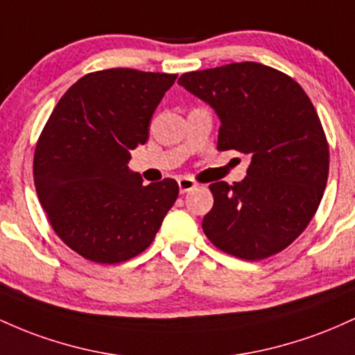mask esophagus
I'll use <instances>...</instances> for the list:
<instances>
[{"label":"esophagus","mask_w":355,"mask_h":355,"mask_svg":"<svg viewBox=\"0 0 355 355\" xmlns=\"http://www.w3.org/2000/svg\"><path fill=\"white\" fill-rule=\"evenodd\" d=\"M178 184H179V191H181V193L184 194V193H188V191L196 188L198 182L194 181V179H191V178H179L178 179Z\"/></svg>","instance_id":"34e87169"}]
</instances>
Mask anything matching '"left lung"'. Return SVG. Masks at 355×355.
Listing matches in <instances>:
<instances>
[{"mask_svg": "<svg viewBox=\"0 0 355 355\" xmlns=\"http://www.w3.org/2000/svg\"><path fill=\"white\" fill-rule=\"evenodd\" d=\"M179 85L220 117L218 150L252 157L241 182L209 186L202 231L243 260L280 253L306 228L324 196L329 144L320 119L292 77L257 62L188 71Z\"/></svg>", "mask_w": 355, "mask_h": 355, "instance_id": "1", "label": "left lung"}]
</instances>
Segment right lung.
<instances>
[{"instance_id": "obj_1", "label": "right lung", "mask_w": 355, "mask_h": 355, "mask_svg": "<svg viewBox=\"0 0 355 355\" xmlns=\"http://www.w3.org/2000/svg\"><path fill=\"white\" fill-rule=\"evenodd\" d=\"M178 75L109 69L75 82L43 127L35 188L51 228L87 260L114 265L142 253L178 199L174 179L142 184L130 149Z\"/></svg>"}]
</instances>
